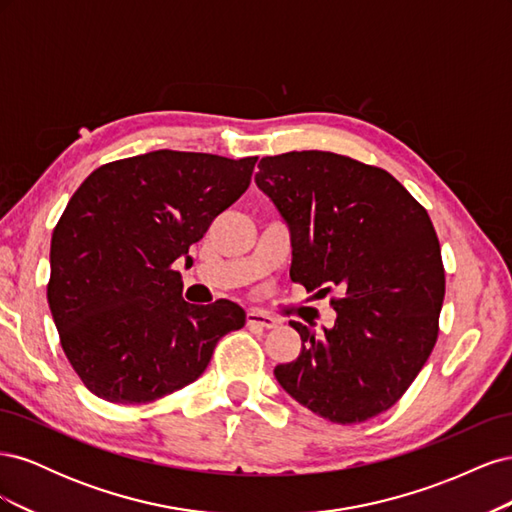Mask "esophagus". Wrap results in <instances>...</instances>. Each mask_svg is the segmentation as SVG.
Here are the masks:
<instances>
[{
    "label": "esophagus",
    "mask_w": 512,
    "mask_h": 512,
    "mask_svg": "<svg viewBox=\"0 0 512 512\" xmlns=\"http://www.w3.org/2000/svg\"><path fill=\"white\" fill-rule=\"evenodd\" d=\"M247 324H250V327L273 329L275 324H277V320L271 314H267V312H260V309H250V312H247Z\"/></svg>",
    "instance_id": "esophagus-1"
}]
</instances>
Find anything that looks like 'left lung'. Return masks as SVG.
Returning <instances> with one entry per match:
<instances>
[{
	"instance_id": "left-lung-1",
	"label": "left lung",
	"mask_w": 512,
	"mask_h": 512,
	"mask_svg": "<svg viewBox=\"0 0 512 512\" xmlns=\"http://www.w3.org/2000/svg\"><path fill=\"white\" fill-rule=\"evenodd\" d=\"M258 168L256 185L290 226V280L318 297L342 292L324 335L290 320L303 346L275 378L331 423H363L397 404L436 346L446 288L436 228L378 166L290 151Z\"/></svg>"
}]
</instances>
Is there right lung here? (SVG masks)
I'll use <instances>...</instances> for the list:
<instances>
[{"label": "right lung", "instance_id": "add662e5", "mask_svg": "<svg viewBox=\"0 0 512 512\" xmlns=\"http://www.w3.org/2000/svg\"><path fill=\"white\" fill-rule=\"evenodd\" d=\"M258 158L160 149L96 168L53 230L46 286L59 342L87 389L149 404L207 369L245 324L232 301H183L175 262L250 188Z\"/></svg>", "mask_w": 512, "mask_h": 512}]
</instances>
